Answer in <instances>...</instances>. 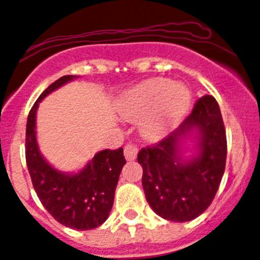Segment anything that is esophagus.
<instances>
[{"label": "esophagus", "mask_w": 260, "mask_h": 260, "mask_svg": "<svg viewBox=\"0 0 260 260\" xmlns=\"http://www.w3.org/2000/svg\"><path fill=\"white\" fill-rule=\"evenodd\" d=\"M137 154H138V148L133 144H127L124 147V156L127 160H135L137 158Z\"/></svg>", "instance_id": "obj_1"}]
</instances>
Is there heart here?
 Instances as JSON below:
<instances>
[{
	"mask_svg": "<svg viewBox=\"0 0 260 260\" xmlns=\"http://www.w3.org/2000/svg\"><path fill=\"white\" fill-rule=\"evenodd\" d=\"M190 104L191 91L186 85L153 78L125 91L118 101V110L127 121L141 119V136L147 141L156 142L178 127Z\"/></svg>",
	"mask_w": 260,
	"mask_h": 260,
	"instance_id": "b5f03b06",
	"label": "heart"
}]
</instances>
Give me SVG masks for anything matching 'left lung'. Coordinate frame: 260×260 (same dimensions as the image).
<instances>
[{
    "label": "left lung",
    "mask_w": 260,
    "mask_h": 260,
    "mask_svg": "<svg viewBox=\"0 0 260 260\" xmlns=\"http://www.w3.org/2000/svg\"><path fill=\"white\" fill-rule=\"evenodd\" d=\"M193 142L186 155L183 144ZM227 141L218 104L201 98L192 112L154 147L138 153L142 185L148 204L161 218L187 222L206 211L217 192L226 168Z\"/></svg>",
    "instance_id": "obj_1"
}]
</instances>
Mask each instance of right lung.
Listing matches in <instances>:
<instances>
[{
  "label": "right lung",
  "instance_id": "right-lung-1",
  "mask_svg": "<svg viewBox=\"0 0 260 260\" xmlns=\"http://www.w3.org/2000/svg\"><path fill=\"white\" fill-rule=\"evenodd\" d=\"M76 78L79 76H61L33 105L25 129V160L34 190L45 210L64 226L88 231L101 226L110 215L119 174L125 164L123 149L101 150L79 172L65 173L44 158L36 131L39 104Z\"/></svg>",
  "mask_w": 260,
  "mask_h": 260
}]
</instances>
